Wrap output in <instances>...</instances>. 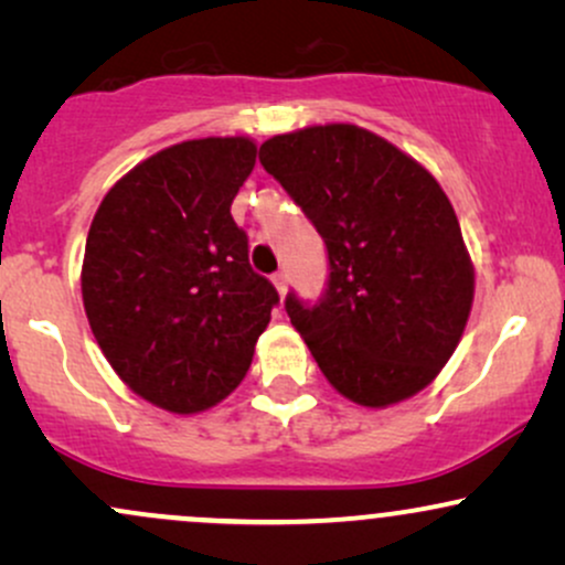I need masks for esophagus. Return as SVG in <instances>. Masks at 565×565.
Masks as SVG:
<instances>
[{"label": "esophagus", "mask_w": 565, "mask_h": 565, "mask_svg": "<svg viewBox=\"0 0 565 565\" xmlns=\"http://www.w3.org/2000/svg\"><path fill=\"white\" fill-rule=\"evenodd\" d=\"M270 278H274V284H276V289H278V295H287V284H289V278H287V270H276V274L274 276H270Z\"/></svg>", "instance_id": "obj_1"}]
</instances>
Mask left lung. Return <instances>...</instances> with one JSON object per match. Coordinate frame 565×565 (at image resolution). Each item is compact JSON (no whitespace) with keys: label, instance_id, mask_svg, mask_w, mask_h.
Segmentation results:
<instances>
[{"label":"left lung","instance_id":"1","mask_svg":"<svg viewBox=\"0 0 565 565\" xmlns=\"http://www.w3.org/2000/svg\"><path fill=\"white\" fill-rule=\"evenodd\" d=\"M260 164L327 246V289L284 308L323 377L361 406H391L451 359L472 305V265L430 172L353 125L260 146Z\"/></svg>","mask_w":565,"mask_h":565}]
</instances>
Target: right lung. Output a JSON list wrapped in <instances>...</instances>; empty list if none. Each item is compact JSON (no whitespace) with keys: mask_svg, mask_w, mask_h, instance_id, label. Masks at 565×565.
Masks as SVG:
<instances>
[{"mask_svg":"<svg viewBox=\"0 0 565 565\" xmlns=\"http://www.w3.org/2000/svg\"><path fill=\"white\" fill-rule=\"evenodd\" d=\"M255 157L246 138L178 142L125 174L89 225L82 297L97 345L167 412L236 391L278 305L231 215Z\"/></svg>","mask_w":565,"mask_h":565,"instance_id":"add662e5","label":"right lung"}]
</instances>
